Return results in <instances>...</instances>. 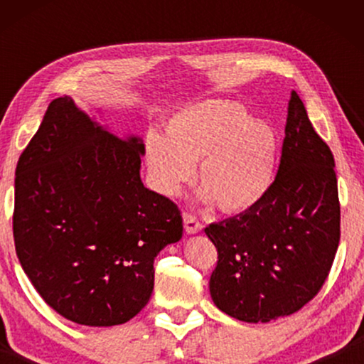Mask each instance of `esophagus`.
I'll use <instances>...</instances> for the list:
<instances>
[{"instance_id": "obj_1", "label": "esophagus", "mask_w": 364, "mask_h": 364, "mask_svg": "<svg viewBox=\"0 0 364 364\" xmlns=\"http://www.w3.org/2000/svg\"><path fill=\"white\" fill-rule=\"evenodd\" d=\"M183 227H186L187 233H197L202 230V223L197 220L196 215H192L188 212L183 213Z\"/></svg>"}]
</instances>
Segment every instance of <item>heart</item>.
<instances>
[{
	"label": "heart",
	"instance_id": "b5f03b06",
	"mask_svg": "<svg viewBox=\"0 0 364 364\" xmlns=\"http://www.w3.org/2000/svg\"><path fill=\"white\" fill-rule=\"evenodd\" d=\"M277 147L272 124L248 117L238 102L205 101L173 114L164 137L147 134L146 164L152 187L166 197L181 193L198 164L203 200L243 212L270 188Z\"/></svg>",
	"mask_w": 364,
	"mask_h": 364
}]
</instances>
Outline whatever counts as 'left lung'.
I'll use <instances>...</instances> for the list:
<instances>
[{
  "label": "left lung",
  "instance_id": "obj_1",
  "mask_svg": "<svg viewBox=\"0 0 364 364\" xmlns=\"http://www.w3.org/2000/svg\"><path fill=\"white\" fill-rule=\"evenodd\" d=\"M205 233L218 253L210 295L228 316L268 323L301 310L321 290L340 243L335 159L295 91L268 192Z\"/></svg>",
  "mask_w": 364,
  "mask_h": 364
}]
</instances>
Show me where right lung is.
Here are the masks:
<instances>
[{"mask_svg":"<svg viewBox=\"0 0 364 364\" xmlns=\"http://www.w3.org/2000/svg\"><path fill=\"white\" fill-rule=\"evenodd\" d=\"M141 139L104 131L64 96L49 104L14 178L24 273L69 321L122 325L147 305L154 258L182 238L171 198L141 181Z\"/></svg>","mask_w":364,"mask_h":364,"instance_id":"right-lung-1","label":"right lung"}]
</instances>
